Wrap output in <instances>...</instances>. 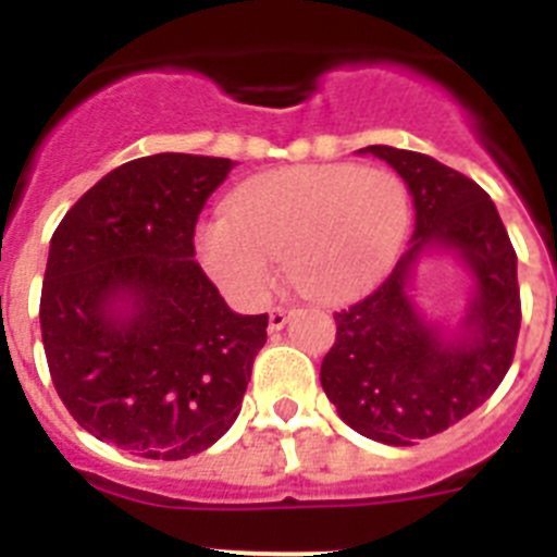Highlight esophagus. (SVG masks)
I'll return each instance as SVG.
<instances>
[{
	"mask_svg": "<svg viewBox=\"0 0 557 557\" xmlns=\"http://www.w3.org/2000/svg\"><path fill=\"white\" fill-rule=\"evenodd\" d=\"M289 321V309L287 307H273L270 309V318H268V329L270 332H282Z\"/></svg>",
	"mask_w": 557,
	"mask_h": 557,
	"instance_id": "esophagus-1",
	"label": "esophagus"
}]
</instances>
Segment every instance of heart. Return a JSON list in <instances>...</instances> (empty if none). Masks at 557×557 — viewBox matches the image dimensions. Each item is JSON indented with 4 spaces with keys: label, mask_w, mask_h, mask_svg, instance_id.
I'll list each match as a JSON object with an SVG mask.
<instances>
[{
    "label": "heart",
    "mask_w": 557,
    "mask_h": 557,
    "mask_svg": "<svg viewBox=\"0 0 557 557\" xmlns=\"http://www.w3.org/2000/svg\"><path fill=\"white\" fill-rule=\"evenodd\" d=\"M410 228V191L391 170L301 164L245 181L231 211L195 225V253L236 307L268 298L275 259L318 301L357 298L391 273Z\"/></svg>",
    "instance_id": "obj_1"
}]
</instances>
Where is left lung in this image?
I'll list each match as a JSON object with an SVG mask.
<instances>
[{"label":"left lung","instance_id":"1","mask_svg":"<svg viewBox=\"0 0 557 557\" xmlns=\"http://www.w3.org/2000/svg\"><path fill=\"white\" fill-rule=\"evenodd\" d=\"M405 178L416 234L393 273L334 312L337 337L321 385L359 435L412 446L474 412L508 373L521 326L516 250L488 191L424 152L371 145ZM426 249H451L475 275V298L455 338L420 318L406 287Z\"/></svg>","mask_w":557,"mask_h":557}]
</instances>
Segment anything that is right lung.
Listing matches in <instances>:
<instances>
[{"mask_svg": "<svg viewBox=\"0 0 557 557\" xmlns=\"http://www.w3.org/2000/svg\"><path fill=\"white\" fill-rule=\"evenodd\" d=\"M231 159L127 161L66 211L49 243L41 339L86 432L150 460L218 444L239 416L268 314H236L195 262V225Z\"/></svg>", "mask_w": 557, "mask_h": 557, "instance_id": "right-lung-1", "label": "right lung"}]
</instances>
